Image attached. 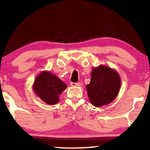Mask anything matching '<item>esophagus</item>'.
Returning <instances> with one entry per match:
<instances>
[{"label": "esophagus", "mask_w": 150, "mask_h": 150, "mask_svg": "<svg viewBox=\"0 0 150 150\" xmlns=\"http://www.w3.org/2000/svg\"><path fill=\"white\" fill-rule=\"evenodd\" d=\"M70 85H71L72 87H79V86L81 85V83L80 82H77V83H75V82H71V83H70Z\"/></svg>", "instance_id": "esophagus-1"}]
</instances>
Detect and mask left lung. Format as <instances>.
Segmentation results:
<instances>
[{
  "mask_svg": "<svg viewBox=\"0 0 150 150\" xmlns=\"http://www.w3.org/2000/svg\"><path fill=\"white\" fill-rule=\"evenodd\" d=\"M90 83L86 86L91 104L96 107L107 105L116 99L121 80L116 70L101 65L92 70Z\"/></svg>",
  "mask_w": 150,
  "mask_h": 150,
  "instance_id": "left-lung-1",
  "label": "left lung"
}]
</instances>
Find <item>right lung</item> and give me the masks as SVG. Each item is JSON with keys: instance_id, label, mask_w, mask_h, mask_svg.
Masks as SVG:
<instances>
[{"instance_id": "1", "label": "right lung", "mask_w": 150, "mask_h": 150, "mask_svg": "<svg viewBox=\"0 0 150 150\" xmlns=\"http://www.w3.org/2000/svg\"><path fill=\"white\" fill-rule=\"evenodd\" d=\"M32 88L36 95L46 104L55 105L59 101L60 95L67 85L54 74L44 70L35 78Z\"/></svg>"}]
</instances>
